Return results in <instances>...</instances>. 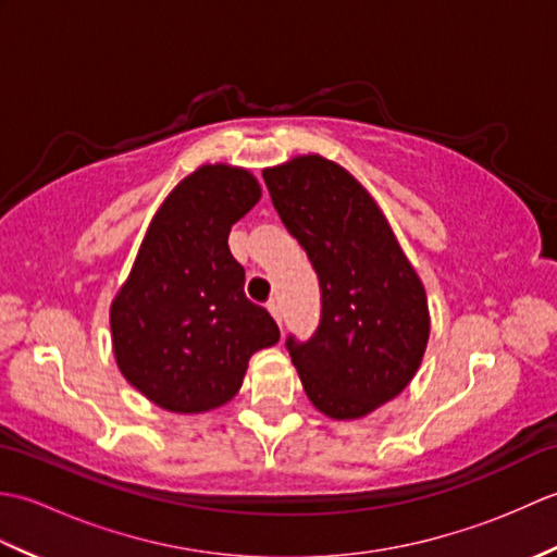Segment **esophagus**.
I'll return each mask as SVG.
<instances>
[{
  "label": "esophagus",
  "mask_w": 557,
  "mask_h": 557,
  "mask_svg": "<svg viewBox=\"0 0 557 557\" xmlns=\"http://www.w3.org/2000/svg\"><path fill=\"white\" fill-rule=\"evenodd\" d=\"M268 311H270V315H272V318H275L277 325L282 327V313H280V304H277V301H268Z\"/></svg>",
  "instance_id": "1"
}]
</instances>
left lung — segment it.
<instances>
[{"instance_id": "obj_1", "label": "left lung", "mask_w": 557, "mask_h": 557, "mask_svg": "<svg viewBox=\"0 0 557 557\" xmlns=\"http://www.w3.org/2000/svg\"><path fill=\"white\" fill-rule=\"evenodd\" d=\"M280 220L321 285L311 339L287 337L306 395L330 419H361L397 397L419 371L429 301L371 194L321 156L263 170Z\"/></svg>"}]
</instances>
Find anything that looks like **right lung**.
I'll return each instance as SVG.
<instances>
[{"label":"right lung","mask_w":557,"mask_h":557,"mask_svg":"<svg viewBox=\"0 0 557 557\" xmlns=\"http://www.w3.org/2000/svg\"><path fill=\"white\" fill-rule=\"evenodd\" d=\"M260 200L251 172L203 164L152 218L132 275L110 309L122 375L158 407L200 413L239 393L248 359L280 339L244 294L227 236Z\"/></svg>","instance_id":"add662e5"}]
</instances>
